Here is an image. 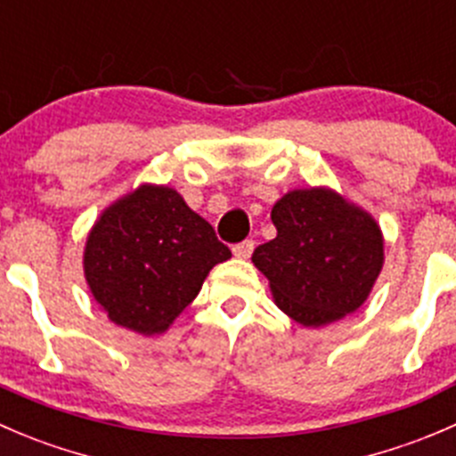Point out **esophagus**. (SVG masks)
<instances>
[{
  "instance_id": "1",
  "label": "esophagus",
  "mask_w": 456,
  "mask_h": 456,
  "mask_svg": "<svg viewBox=\"0 0 456 456\" xmlns=\"http://www.w3.org/2000/svg\"><path fill=\"white\" fill-rule=\"evenodd\" d=\"M251 251H254V240H242V242H238V245H233V256L240 260L249 258Z\"/></svg>"
}]
</instances>
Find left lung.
<instances>
[{"instance_id":"obj_1","label":"left lung","mask_w":456,"mask_h":456,"mask_svg":"<svg viewBox=\"0 0 456 456\" xmlns=\"http://www.w3.org/2000/svg\"><path fill=\"white\" fill-rule=\"evenodd\" d=\"M276 238L251 263L278 307L303 327H322L368 300L383 263V232L372 214L330 187L287 191L272 209Z\"/></svg>"}]
</instances>
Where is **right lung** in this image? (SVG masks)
I'll return each instance as SVG.
<instances>
[{
    "label": "right lung",
    "mask_w": 456,
    "mask_h": 456,
    "mask_svg": "<svg viewBox=\"0 0 456 456\" xmlns=\"http://www.w3.org/2000/svg\"><path fill=\"white\" fill-rule=\"evenodd\" d=\"M232 258L214 227L167 184H140L97 216L84 245V278L110 322L165 334Z\"/></svg>",
    "instance_id": "right-lung-1"
}]
</instances>
